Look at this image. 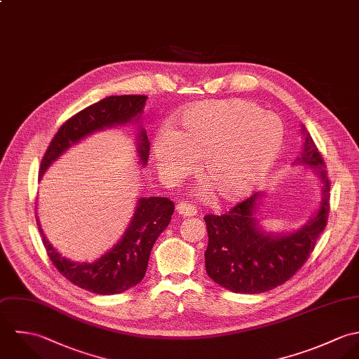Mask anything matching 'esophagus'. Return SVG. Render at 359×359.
Returning <instances> with one entry per match:
<instances>
[{"label": "esophagus", "instance_id": "obj_1", "mask_svg": "<svg viewBox=\"0 0 359 359\" xmlns=\"http://www.w3.org/2000/svg\"><path fill=\"white\" fill-rule=\"evenodd\" d=\"M176 212H177V215L184 216V217L197 215V210L191 204H187V203H179L176 205Z\"/></svg>", "mask_w": 359, "mask_h": 359}]
</instances>
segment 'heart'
Masks as SVG:
<instances>
[{
    "label": "heart",
    "instance_id": "b5f03b06",
    "mask_svg": "<svg viewBox=\"0 0 359 359\" xmlns=\"http://www.w3.org/2000/svg\"><path fill=\"white\" fill-rule=\"evenodd\" d=\"M285 142L280 118L244 100L203 101L187 107L173 130L152 140V154L168 184L194 172L216 196L237 203L250 196L278 161Z\"/></svg>",
    "mask_w": 359,
    "mask_h": 359
}]
</instances>
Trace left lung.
<instances>
[{"label": "left lung", "instance_id": "1", "mask_svg": "<svg viewBox=\"0 0 359 359\" xmlns=\"http://www.w3.org/2000/svg\"><path fill=\"white\" fill-rule=\"evenodd\" d=\"M304 145L292 165L312 169L320 187L315 214L291 231H266L258 219L265 193H255L222 216L204 217L208 230L205 269L208 276L233 292L259 294L283 285L304 265L326 227L330 182L325 162L305 126Z\"/></svg>", "mask_w": 359, "mask_h": 359}]
</instances>
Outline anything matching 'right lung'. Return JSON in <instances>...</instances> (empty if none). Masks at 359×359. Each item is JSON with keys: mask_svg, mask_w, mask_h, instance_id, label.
I'll use <instances>...</instances> for the list:
<instances>
[{"mask_svg": "<svg viewBox=\"0 0 359 359\" xmlns=\"http://www.w3.org/2000/svg\"><path fill=\"white\" fill-rule=\"evenodd\" d=\"M147 95H111L95 102L67 121L48 145L40 166V179L46 170L73 145L86 137L116 126L137 125V155L145 166L149 142L140 119ZM175 204L165 197H142L135 214L118 243L94 262H76L62 257L46 237L37 217L44 247L55 268L73 285L90 292L112 295L123 292L143 280L149 252L159 234L168 227Z\"/></svg>", "mask_w": 359, "mask_h": 359, "instance_id": "right-lung-1", "label": "right lung"}]
</instances>
